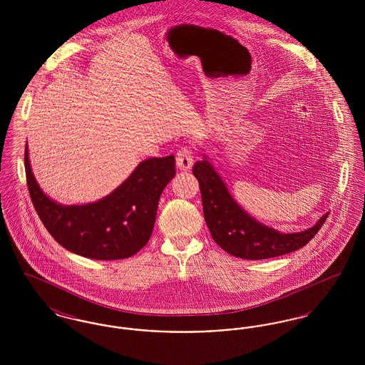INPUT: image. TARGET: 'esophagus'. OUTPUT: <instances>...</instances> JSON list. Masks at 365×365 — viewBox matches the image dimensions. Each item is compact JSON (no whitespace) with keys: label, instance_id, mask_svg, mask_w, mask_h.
Listing matches in <instances>:
<instances>
[{"label":"esophagus","instance_id":"34e87169","mask_svg":"<svg viewBox=\"0 0 365 365\" xmlns=\"http://www.w3.org/2000/svg\"><path fill=\"white\" fill-rule=\"evenodd\" d=\"M176 167L180 171H189L192 167V156L190 149L187 146H183L176 153Z\"/></svg>","mask_w":365,"mask_h":365}]
</instances>
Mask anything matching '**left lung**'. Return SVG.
<instances>
[{
  "label": "left lung",
  "mask_w": 365,
  "mask_h": 365,
  "mask_svg": "<svg viewBox=\"0 0 365 365\" xmlns=\"http://www.w3.org/2000/svg\"><path fill=\"white\" fill-rule=\"evenodd\" d=\"M197 178L204 217L213 241L227 253L245 260H264L305 246L326 222V213L314 226L294 234H282L250 217L230 195L225 182L205 158L192 167Z\"/></svg>",
  "instance_id": "1"
}]
</instances>
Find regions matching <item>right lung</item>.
<instances>
[{"instance_id":"add662e5","label":"right lung","mask_w":365,"mask_h":365,"mask_svg":"<svg viewBox=\"0 0 365 365\" xmlns=\"http://www.w3.org/2000/svg\"><path fill=\"white\" fill-rule=\"evenodd\" d=\"M26 179L35 210L63 247L93 260L127 259L148 243L160 195L174 178V155L142 161L130 178L103 200L63 207L39 189L24 150Z\"/></svg>"}]
</instances>
